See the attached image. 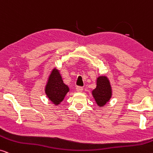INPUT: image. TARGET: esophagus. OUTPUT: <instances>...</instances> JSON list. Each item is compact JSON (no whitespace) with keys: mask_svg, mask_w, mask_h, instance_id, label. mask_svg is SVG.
<instances>
[{"mask_svg":"<svg viewBox=\"0 0 153 153\" xmlns=\"http://www.w3.org/2000/svg\"><path fill=\"white\" fill-rule=\"evenodd\" d=\"M76 90L77 92L81 93V92H82V91H83V88H82V87H81V86H77L76 88Z\"/></svg>","mask_w":153,"mask_h":153,"instance_id":"34e87169","label":"esophagus"}]
</instances>
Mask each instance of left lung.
I'll use <instances>...</instances> for the list:
<instances>
[{
	"label": "left lung",
	"instance_id": "obj_1",
	"mask_svg": "<svg viewBox=\"0 0 153 153\" xmlns=\"http://www.w3.org/2000/svg\"><path fill=\"white\" fill-rule=\"evenodd\" d=\"M93 98L100 108L110 102L112 96V88L107 76H99L96 79V87L91 91Z\"/></svg>",
	"mask_w": 153,
	"mask_h": 153
}]
</instances>
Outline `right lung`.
<instances>
[{
  "mask_svg": "<svg viewBox=\"0 0 153 153\" xmlns=\"http://www.w3.org/2000/svg\"><path fill=\"white\" fill-rule=\"evenodd\" d=\"M44 91L47 98L56 106L61 104L69 91V86L63 81L60 71L56 67L53 68L48 76Z\"/></svg>",
  "mask_w": 153,
  "mask_h": 153,
  "instance_id": "right-lung-1",
  "label": "right lung"
}]
</instances>
